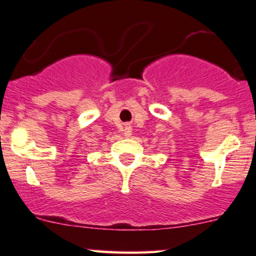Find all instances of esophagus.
I'll return each instance as SVG.
<instances>
[{
    "mask_svg": "<svg viewBox=\"0 0 256 256\" xmlns=\"http://www.w3.org/2000/svg\"><path fill=\"white\" fill-rule=\"evenodd\" d=\"M131 132H132V128H130V126H126L125 130H124L125 137H130L131 136Z\"/></svg>",
    "mask_w": 256,
    "mask_h": 256,
    "instance_id": "34e87169",
    "label": "esophagus"
}]
</instances>
